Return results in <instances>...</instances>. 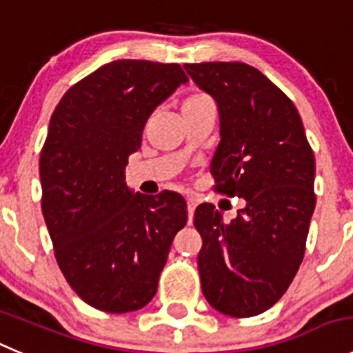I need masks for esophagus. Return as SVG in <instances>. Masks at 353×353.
<instances>
[{
  "label": "esophagus",
  "instance_id": "1",
  "mask_svg": "<svg viewBox=\"0 0 353 353\" xmlns=\"http://www.w3.org/2000/svg\"><path fill=\"white\" fill-rule=\"evenodd\" d=\"M196 206H197V201L194 199V197H189V199H187V211H189V221H192V216H194V211H196Z\"/></svg>",
  "mask_w": 353,
  "mask_h": 353
}]
</instances>
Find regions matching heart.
<instances>
[{"mask_svg": "<svg viewBox=\"0 0 353 353\" xmlns=\"http://www.w3.org/2000/svg\"><path fill=\"white\" fill-rule=\"evenodd\" d=\"M203 100H206V97H201V95H190L187 97L185 102H183V109H187V107H192V105H197V103H201Z\"/></svg>", "mask_w": 353, "mask_h": 353, "instance_id": "obj_1", "label": "heart"}]
</instances>
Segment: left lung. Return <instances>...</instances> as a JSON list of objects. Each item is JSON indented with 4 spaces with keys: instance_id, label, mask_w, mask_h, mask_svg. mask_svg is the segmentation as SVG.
Returning <instances> with one entry per match:
<instances>
[{
    "instance_id": "1",
    "label": "left lung",
    "mask_w": 353,
    "mask_h": 353,
    "mask_svg": "<svg viewBox=\"0 0 353 353\" xmlns=\"http://www.w3.org/2000/svg\"><path fill=\"white\" fill-rule=\"evenodd\" d=\"M183 69L218 105L216 190L246 201L229 223L213 204L194 213L203 293L221 314L253 317L279 301L303 260L315 208L314 152L294 103L258 69L243 62Z\"/></svg>"
}]
</instances>
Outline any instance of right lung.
I'll use <instances>...</instances> for the list:
<instances>
[{"mask_svg": "<svg viewBox=\"0 0 353 353\" xmlns=\"http://www.w3.org/2000/svg\"><path fill=\"white\" fill-rule=\"evenodd\" d=\"M187 81L179 63L114 60L67 90L52 114L39 157L43 216L63 277L99 310L145 307L187 223L182 196L135 194L124 182L149 116Z\"/></svg>", "mask_w": 353, "mask_h": 353, "instance_id": "1", "label": "right lung"}]
</instances>
